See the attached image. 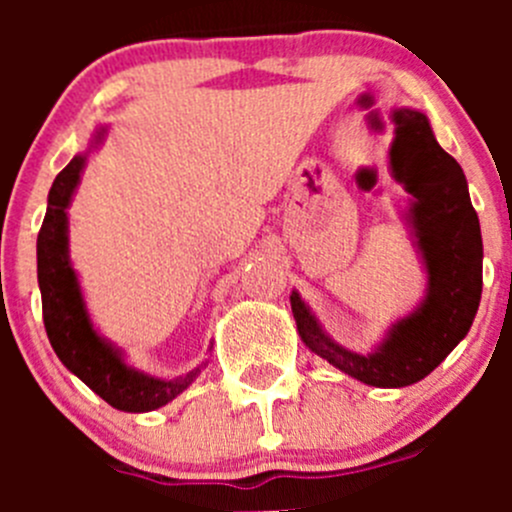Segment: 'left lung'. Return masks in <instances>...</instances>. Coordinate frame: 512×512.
Masks as SVG:
<instances>
[{"label": "left lung", "mask_w": 512, "mask_h": 512, "mask_svg": "<svg viewBox=\"0 0 512 512\" xmlns=\"http://www.w3.org/2000/svg\"><path fill=\"white\" fill-rule=\"evenodd\" d=\"M394 121L391 168L414 195L411 223L428 270L426 299L394 324L374 354H356L322 332L297 292L289 297L302 342L379 389H401L431 374L468 334L483 292V237L461 165L438 146L423 113L401 108Z\"/></svg>", "instance_id": "left-lung-1"}]
</instances>
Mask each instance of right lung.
Instances as JSON below:
<instances>
[{"instance_id": "1", "label": "right lung", "mask_w": 512, "mask_h": 512, "mask_svg": "<svg viewBox=\"0 0 512 512\" xmlns=\"http://www.w3.org/2000/svg\"><path fill=\"white\" fill-rule=\"evenodd\" d=\"M81 168H84V156H76L56 175L49 190V208L36 237V275H39L46 337L61 364L74 371L113 409L131 411V414L153 411L188 389L190 381L200 374V366L173 381L153 379L123 364L121 354L94 332L66 247L69 245L66 208L79 183Z\"/></svg>"}]
</instances>
